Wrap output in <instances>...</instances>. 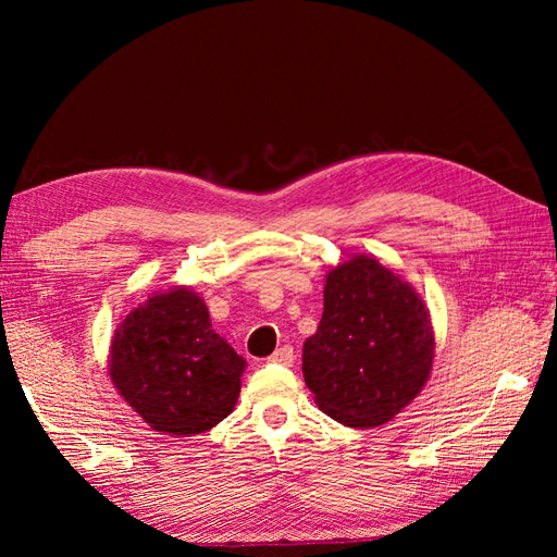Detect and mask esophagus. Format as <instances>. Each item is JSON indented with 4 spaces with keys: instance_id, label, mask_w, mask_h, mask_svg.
<instances>
[{
    "instance_id": "34e87169",
    "label": "esophagus",
    "mask_w": 557,
    "mask_h": 557,
    "mask_svg": "<svg viewBox=\"0 0 557 557\" xmlns=\"http://www.w3.org/2000/svg\"><path fill=\"white\" fill-rule=\"evenodd\" d=\"M269 362H274V364H283V367H290L293 364V360H295V352H293V346H283V348H278V350H274L272 356L267 358Z\"/></svg>"
}]
</instances>
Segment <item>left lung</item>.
I'll return each instance as SVG.
<instances>
[{
    "instance_id": "left-lung-1",
    "label": "left lung",
    "mask_w": 557,
    "mask_h": 557,
    "mask_svg": "<svg viewBox=\"0 0 557 557\" xmlns=\"http://www.w3.org/2000/svg\"><path fill=\"white\" fill-rule=\"evenodd\" d=\"M323 297V318L301 352L309 391L336 423L383 425L430 379V311L407 281L369 256L336 264Z\"/></svg>"
}]
</instances>
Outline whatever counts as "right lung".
Here are the masks:
<instances>
[{"mask_svg": "<svg viewBox=\"0 0 557 557\" xmlns=\"http://www.w3.org/2000/svg\"><path fill=\"white\" fill-rule=\"evenodd\" d=\"M246 360L211 327L190 288L158 293L132 309L111 339L109 376L150 430L195 436L227 418Z\"/></svg>", "mask_w": 557, "mask_h": 557, "instance_id": "add662e5", "label": "right lung"}]
</instances>
